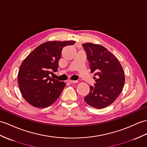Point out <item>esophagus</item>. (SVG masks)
I'll list each match as a JSON object with an SVG mask.
<instances>
[{"label":"esophagus","mask_w":147,"mask_h":147,"mask_svg":"<svg viewBox=\"0 0 147 147\" xmlns=\"http://www.w3.org/2000/svg\"><path fill=\"white\" fill-rule=\"evenodd\" d=\"M68 82L70 83H78V81H73V80H68Z\"/></svg>","instance_id":"1"}]
</instances>
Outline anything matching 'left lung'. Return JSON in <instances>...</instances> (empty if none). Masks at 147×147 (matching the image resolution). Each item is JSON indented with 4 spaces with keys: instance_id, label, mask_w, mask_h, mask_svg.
Segmentation results:
<instances>
[{
    "instance_id": "8db88e82",
    "label": "left lung",
    "mask_w": 147,
    "mask_h": 147,
    "mask_svg": "<svg viewBox=\"0 0 147 147\" xmlns=\"http://www.w3.org/2000/svg\"><path fill=\"white\" fill-rule=\"evenodd\" d=\"M90 63L91 72H96L94 86L84 100L92 107L103 108L117 100L123 88L125 77L118 59L106 47L100 44L86 42L82 44Z\"/></svg>"
}]
</instances>
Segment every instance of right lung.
<instances>
[{
  "instance_id": "right-lung-1",
  "label": "right lung",
  "mask_w": 147,
  "mask_h": 147,
  "mask_svg": "<svg viewBox=\"0 0 147 147\" xmlns=\"http://www.w3.org/2000/svg\"><path fill=\"white\" fill-rule=\"evenodd\" d=\"M74 43V40L44 42L23 61L18 73V84L23 98L30 105L46 108L59 98L66 84L49 75L57 71L63 47Z\"/></svg>"
}]
</instances>
